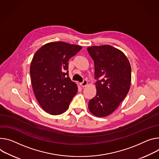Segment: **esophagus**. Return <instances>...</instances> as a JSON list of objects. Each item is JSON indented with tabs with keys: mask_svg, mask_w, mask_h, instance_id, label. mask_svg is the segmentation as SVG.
Instances as JSON below:
<instances>
[{
	"mask_svg": "<svg viewBox=\"0 0 159 159\" xmlns=\"http://www.w3.org/2000/svg\"><path fill=\"white\" fill-rule=\"evenodd\" d=\"M88 84V80H84L82 82L80 83V85L82 86V87H85V85H87Z\"/></svg>",
	"mask_w": 159,
	"mask_h": 159,
	"instance_id": "esophagus-1",
	"label": "esophagus"
}]
</instances>
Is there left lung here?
Returning <instances> with one entry per match:
<instances>
[{
    "mask_svg": "<svg viewBox=\"0 0 159 159\" xmlns=\"http://www.w3.org/2000/svg\"><path fill=\"white\" fill-rule=\"evenodd\" d=\"M88 51L94 63L96 95L88 108L96 117L113 113L127 96L131 86V68L126 56L109 45L91 46Z\"/></svg>",
    "mask_w": 159,
    "mask_h": 159,
    "instance_id": "left-lung-1",
    "label": "left lung"
}]
</instances>
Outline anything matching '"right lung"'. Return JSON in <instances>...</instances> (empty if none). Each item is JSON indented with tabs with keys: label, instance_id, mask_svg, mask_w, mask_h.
<instances>
[{
	"label": "right lung",
	"instance_id": "right-lung-1",
	"mask_svg": "<svg viewBox=\"0 0 159 159\" xmlns=\"http://www.w3.org/2000/svg\"><path fill=\"white\" fill-rule=\"evenodd\" d=\"M81 49L64 42H52L34 54L30 68L32 88L39 103L47 113L62 114L77 93V84L68 75V60Z\"/></svg>",
	"mask_w": 159,
	"mask_h": 159
}]
</instances>
